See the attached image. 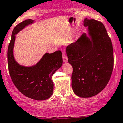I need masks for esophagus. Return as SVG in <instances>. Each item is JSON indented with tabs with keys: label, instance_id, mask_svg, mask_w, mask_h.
Listing matches in <instances>:
<instances>
[{
	"label": "esophagus",
	"instance_id": "1",
	"mask_svg": "<svg viewBox=\"0 0 123 123\" xmlns=\"http://www.w3.org/2000/svg\"><path fill=\"white\" fill-rule=\"evenodd\" d=\"M62 58H63V61H64V62H67L68 60V58L67 56V55L65 54V51L63 50L62 51Z\"/></svg>",
	"mask_w": 123,
	"mask_h": 123
}]
</instances>
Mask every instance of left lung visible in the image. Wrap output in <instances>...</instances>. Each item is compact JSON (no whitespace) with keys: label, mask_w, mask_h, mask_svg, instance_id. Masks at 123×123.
I'll use <instances>...</instances> for the list:
<instances>
[{"label":"left lung","mask_w":123,"mask_h":123,"mask_svg":"<svg viewBox=\"0 0 123 123\" xmlns=\"http://www.w3.org/2000/svg\"><path fill=\"white\" fill-rule=\"evenodd\" d=\"M90 38L83 34L66 48L68 61L73 67L71 86L82 98L96 95L106 87L112 75L114 53L111 40L102 23L84 20Z\"/></svg>","instance_id":"8db88e82"}]
</instances>
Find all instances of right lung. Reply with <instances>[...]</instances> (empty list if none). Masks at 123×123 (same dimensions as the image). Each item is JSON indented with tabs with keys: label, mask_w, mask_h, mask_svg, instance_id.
I'll return each instance as SVG.
<instances>
[{
	"label": "right lung",
	"mask_w": 123,
	"mask_h": 123,
	"mask_svg": "<svg viewBox=\"0 0 123 123\" xmlns=\"http://www.w3.org/2000/svg\"><path fill=\"white\" fill-rule=\"evenodd\" d=\"M33 22L27 19L13 29L8 49V69L12 82L21 93L33 99L43 100L52 95V75L62 65V54L60 50L46 53L36 65L30 67L21 66L15 61L13 55L15 35Z\"/></svg>",
	"instance_id": "1"
}]
</instances>
